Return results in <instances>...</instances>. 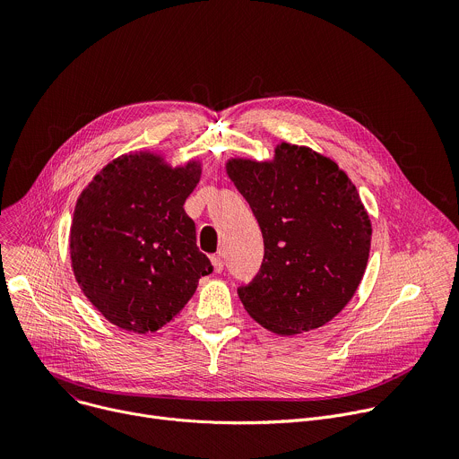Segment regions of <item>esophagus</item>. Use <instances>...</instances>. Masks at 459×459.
<instances>
[{"label": "esophagus", "mask_w": 459, "mask_h": 459, "mask_svg": "<svg viewBox=\"0 0 459 459\" xmlns=\"http://www.w3.org/2000/svg\"><path fill=\"white\" fill-rule=\"evenodd\" d=\"M212 264H213V270H215L217 273H221V272L224 270V261H222L221 253H219V255H213V257H212Z\"/></svg>", "instance_id": "esophagus-1"}]
</instances>
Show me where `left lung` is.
Returning <instances> with one entry per match:
<instances>
[{"mask_svg":"<svg viewBox=\"0 0 459 459\" xmlns=\"http://www.w3.org/2000/svg\"><path fill=\"white\" fill-rule=\"evenodd\" d=\"M226 173L247 200L263 238L261 272L238 297L277 335L330 323L358 291L372 222L348 175L328 157L281 142L272 160L230 159Z\"/></svg>","mask_w":459,"mask_h":459,"instance_id":"obj_1","label":"left lung"}]
</instances>
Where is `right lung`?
<instances>
[{
	"instance_id": "obj_1",
	"label": "right lung",
	"mask_w": 459,
	"mask_h": 459,
	"mask_svg": "<svg viewBox=\"0 0 459 459\" xmlns=\"http://www.w3.org/2000/svg\"><path fill=\"white\" fill-rule=\"evenodd\" d=\"M200 175V160L173 168L160 152L131 151L80 193L69 235L73 272L115 326L157 332L182 312L198 279L212 273L184 212Z\"/></svg>"
}]
</instances>
